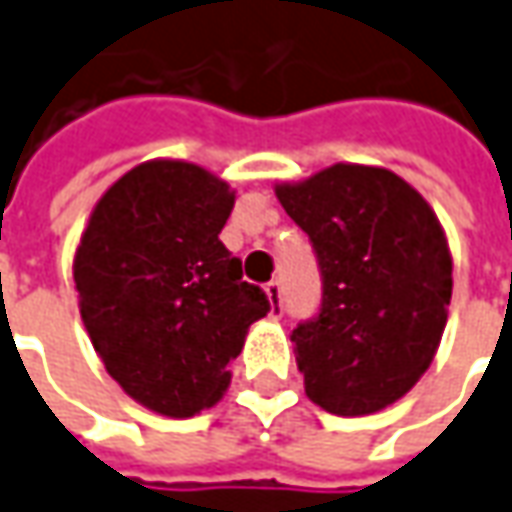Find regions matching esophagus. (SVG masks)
<instances>
[{
	"label": "esophagus",
	"instance_id": "1",
	"mask_svg": "<svg viewBox=\"0 0 512 512\" xmlns=\"http://www.w3.org/2000/svg\"><path fill=\"white\" fill-rule=\"evenodd\" d=\"M264 293H267V298H270V315L273 318H281V310H284V304H281V284L276 279L267 281L264 284Z\"/></svg>",
	"mask_w": 512,
	"mask_h": 512
}]
</instances>
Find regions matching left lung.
<instances>
[{"label": "left lung", "mask_w": 512, "mask_h": 512, "mask_svg": "<svg viewBox=\"0 0 512 512\" xmlns=\"http://www.w3.org/2000/svg\"><path fill=\"white\" fill-rule=\"evenodd\" d=\"M276 197L321 273L318 312L290 335L304 392L341 417L386 408L420 380L445 329L454 281L440 219L372 166L338 163Z\"/></svg>", "instance_id": "1"}]
</instances>
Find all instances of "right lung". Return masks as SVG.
I'll return each instance as SVG.
<instances>
[{"instance_id": "add662e5", "label": "right lung", "mask_w": 512, "mask_h": 512, "mask_svg": "<svg viewBox=\"0 0 512 512\" xmlns=\"http://www.w3.org/2000/svg\"><path fill=\"white\" fill-rule=\"evenodd\" d=\"M231 208L228 185L205 168L152 160L106 191L81 236L72 276L89 341L157 414L214 406L248 327L270 312L219 242Z\"/></svg>"}]
</instances>
